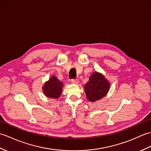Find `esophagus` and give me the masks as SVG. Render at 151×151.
<instances>
[{
	"label": "esophagus",
	"mask_w": 151,
	"mask_h": 151,
	"mask_svg": "<svg viewBox=\"0 0 151 151\" xmlns=\"http://www.w3.org/2000/svg\"><path fill=\"white\" fill-rule=\"evenodd\" d=\"M79 80L78 79H72L71 80V83L73 84H77L78 83Z\"/></svg>",
	"instance_id": "34e87169"
}]
</instances>
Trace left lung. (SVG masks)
I'll use <instances>...</instances> for the list:
<instances>
[{
  "label": "left lung",
  "mask_w": 151,
  "mask_h": 151,
  "mask_svg": "<svg viewBox=\"0 0 151 151\" xmlns=\"http://www.w3.org/2000/svg\"><path fill=\"white\" fill-rule=\"evenodd\" d=\"M109 86V83L102 75L97 72L93 73L84 86L87 99L90 101L100 100L106 96Z\"/></svg>",
  "instance_id": "8db88e82"
}]
</instances>
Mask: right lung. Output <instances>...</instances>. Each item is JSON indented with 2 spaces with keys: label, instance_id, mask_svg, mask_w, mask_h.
Here are the masks:
<instances>
[{
  "label": "right lung",
  "instance_id": "obj_1",
  "mask_svg": "<svg viewBox=\"0 0 151 151\" xmlns=\"http://www.w3.org/2000/svg\"><path fill=\"white\" fill-rule=\"evenodd\" d=\"M63 83L55 76H52L43 86L45 96L51 99H58L61 94Z\"/></svg>",
  "mask_w": 151,
  "mask_h": 151
}]
</instances>
